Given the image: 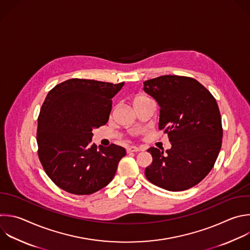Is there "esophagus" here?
I'll use <instances>...</instances> for the list:
<instances>
[{"instance_id": "34e87169", "label": "esophagus", "mask_w": 250, "mask_h": 250, "mask_svg": "<svg viewBox=\"0 0 250 250\" xmlns=\"http://www.w3.org/2000/svg\"><path fill=\"white\" fill-rule=\"evenodd\" d=\"M138 151H140V149H139L138 147H136V146H129V147H127V148H126V152H127V153H131V152H138Z\"/></svg>"}]
</instances>
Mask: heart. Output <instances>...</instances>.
Instances as JSON below:
<instances>
[{"instance_id":"obj_1","label":"heart","mask_w":250,"mask_h":250,"mask_svg":"<svg viewBox=\"0 0 250 250\" xmlns=\"http://www.w3.org/2000/svg\"><path fill=\"white\" fill-rule=\"evenodd\" d=\"M145 100H149V98L144 96V95H138L134 98V104H136L138 102H141V101H145Z\"/></svg>"}]
</instances>
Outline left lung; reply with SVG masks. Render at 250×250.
I'll return each mask as SVG.
<instances>
[{
    "instance_id": "obj_1",
    "label": "left lung",
    "mask_w": 250,
    "mask_h": 250,
    "mask_svg": "<svg viewBox=\"0 0 250 250\" xmlns=\"http://www.w3.org/2000/svg\"><path fill=\"white\" fill-rule=\"evenodd\" d=\"M143 90L160 106L159 129L168 133L172 148L151 147L147 180L170 191L199 184L212 170L222 146V119L216 99L196 79L162 75L143 82Z\"/></svg>"
}]
</instances>
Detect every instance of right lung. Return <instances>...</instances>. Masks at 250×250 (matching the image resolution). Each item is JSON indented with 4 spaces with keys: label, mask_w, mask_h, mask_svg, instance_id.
<instances>
[{
    "label": "right lung",
    "mask_w": 250,
    "mask_h": 250,
    "mask_svg": "<svg viewBox=\"0 0 250 250\" xmlns=\"http://www.w3.org/2000/svg\"><path fill=\"white\" fill-rule=\"evenodd\" d=\"M125 82L71 78L49 91L38 117V156L53 183L66 192L88 195L114 178L125 149L92 144V129L109 121L112 98Z\"/></svg>",
    "instance_id": "add662e5"
}]
</instances>
